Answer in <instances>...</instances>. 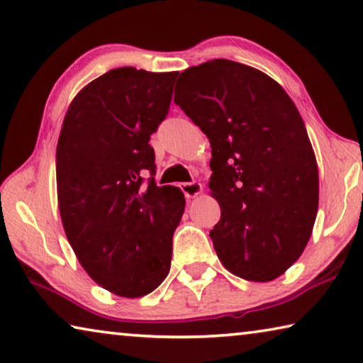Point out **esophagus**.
<instances>
[{"mask_svg": "<svg viewBox=\"0 0 363 363\" xmlns=\"http://www.w3.org/2000/svg\"><path fill=\"white\" fill-rule=\"evenodd\" d=\"M181 189H182V192L187 199H194V197H197L200 192H202L203 187H202V184H200V182L192 181V182L181 184Z\"/></svg>", "mask_w": 363, "mask_h": 363, "instance_id": "34e87169", "label": "esophagus"}]
</instances>
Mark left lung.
Listing matches in <instances>:
<instances>
[{
    "label": "left lung",
    "mask_w": 363,
    "mask_h": 363,
    "mask_svg": "<svg viewBox=\"0 0 363 363\" xmlns=\"http://www.w3.org/2000/svg\"><path fill=\"white\" fill-rule=\"evenodd\" d=\"M174 103L211 145L218 258L247 281L278 278L302 255L318 211V166L294 101L258 69L213 60L181 72Z\"/></svg>",
    "instance_id": "left-lung-1"
}]
</instances>
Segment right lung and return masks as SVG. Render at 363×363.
Here are the masks:
<instances>
[{
	"label": "right lung",
	"instance_id": "1",
	"mask_svg": "<svg viewBox=\"0 0 363 363\" xmlns=\"http://www.w3.org/2000/svg\"><path fill=\"white\" fill-rule=\"evenodd\" d=\"M177 74L111 69L79 91L62 121V226L90 278L121 297L150 294L169 273L186 199L179 187L157 186L148 140L169 111Z\"/></svg>",
	"mask_w": 363,
	"mask_h": 363
}]
</instances>
